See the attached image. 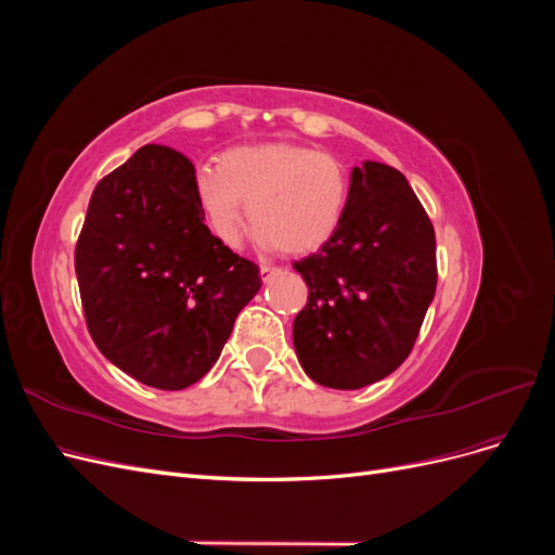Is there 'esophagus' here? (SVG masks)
I'll list each match as a JSON object with an SVG mask.
<instances>
[{
  "label": "esophagus",
  "instance_id": "1",
  "mask_svg": "<svg viewBox=\"0 0 555 555\" xmlns=\"http://www.w3.org/2000/svg\"><path fill=\"white\" fill-rule=\"evenodd\" d=\"M278 273H280V268H275V266H261V268H259V275H261L263 282H268V280H271L273 275H278Z\"/></svg>",
  "mask_w": 555,
  "mask_h": 555
}]
</instances>
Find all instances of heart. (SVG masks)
Returning <instances> with one entry per match:
<instances>
[{"label": "heart", "instance_id": "obj_1", "mask_svg": "<svg viewBox=\"0 0 555 555\" xmlns=\"http://www.w3.org/2000/svg\"><path fill=\"white\" fill-rule=\"evenodd\" d=\"M347 196L345 166L298 143L231 147L220 164L201 166L196 173L201 212L227 247H238L247 206L261 247L308 255L338 231Z\"/></svg>", "mask_w": 555, "mask_h": 555}]
</instances>
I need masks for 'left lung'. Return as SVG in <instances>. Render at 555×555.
<instances>
[{"instance_id":"left-lung-1","label":"left lung","mask_w":555,"mask_h":555,"mask_svg":"<svg viewBox=\"0 0 555 555\" xmlns=\"http://www.w3.org/2000/svg\"><path fill=\"white\" fill-rule=\"evenodd\" d=\"M308 304L294 347L310 379L361 389L410 357L438 287L435 229L408 178L391 166H354L338 231L294 263Z\"/></svg>"}]
</instances>
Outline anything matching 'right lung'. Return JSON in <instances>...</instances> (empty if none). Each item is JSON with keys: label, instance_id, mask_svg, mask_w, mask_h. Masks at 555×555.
I'll use <instances>...</instances> for the list:
<instances>
[{"label": "right lung", "instance_id": "obj_1", "mask_svg": "<svg viewBox=\"0 0 555 555\" xmlns=\"http://www.w3.org/2000/svg\"><path fill=\"white\" fill-rule=\"evenodd\" d=\"M76 278L99 351L162 391L210 371L261 287L259 268L204 224L194 164L166 145H143L99 180Z\"/></svg>", "mask_w": 555, "mask_h": 555}]
</instances>
